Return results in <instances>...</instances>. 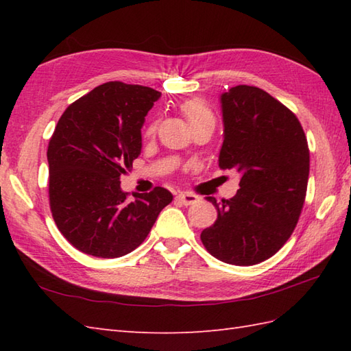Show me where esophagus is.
<instances>
[{
	"mask_svg": "<svg viewBox=\"0 0 351 351\" xmlns=\"http://www.w3.org/2000/svg\"><path fill=\"white\" fill-rule=\"evenodd\" d=\"M178 200H181V204L184 205H193L197 202V196L191 195V193H178Z\"/></svg>",
	"mask_w": 351,
	"mask_h": 351,
	"instance_id": "1",
	"label": "esophagus"
}]
</instances>
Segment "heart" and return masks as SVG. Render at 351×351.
<instances>
[{"label": "heart", "mask_w": 351, "mask_h": 351, "mask_svg": "<svg viewBox=\"0 0 351 351\" xmlns=\"http://www.w3.org/2000/svg\"><path fill=\"white\" fill-rule=\"evenodd\" d=\"M182 113L187 117L191 128L202 123H215V117L210 106L202 99H190L182 104ZM156 128V122H151L147 125L146 132L152 134Z\"/></svg>", "instance_id": "heart-1"}]
</instances>
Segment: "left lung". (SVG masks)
<instances>
[{
  "label": "left lung",
  "mask_w": 351,
  "mask_h": 351,
  "mask_svg": "<svg viewBox=\"0 0 351 351\" xmlns=\"http://www.w3.org/2000/svg\"><path fill=\"white\" fill-rule=\"evenodd\" d=\"M223 145L219 166L241 175L200 234L223 263L255 265L271 258L299 221L309 178V147L295 114L263 88L235 86L220 96Z\"/></svg>",
  "instance_id": "left-lung-1"
}]
</instances>
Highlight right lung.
<instances>
[{
  "mask_svg": "<svg viewBox=\"0 0 351 351\" xmlns=\"http://www.w3.org/2000/svg\"><path fill=\"white\" fill-rule=\"evenodd\" d=\"M160 96L151 87L110 81L72 102L58 121L47 152L49 206L58 230L80 252L107 259L132 252L173 199L155 187L128 202L121 189Z\"/></svg>",
  "mask_w": 351,
  "mask_h": 351,
  "instance_id": "obj_1",
  "label": "right lung"
}]
</instances>
